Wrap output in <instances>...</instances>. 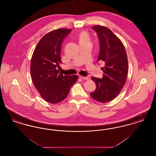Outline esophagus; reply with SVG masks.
<instances>
[{
    "label": "esophagus",
    "instance_id": "34e87169",
    "mask_svg": "<svg viewBox=\"0 0 156 156\" xmlns=\"http://www.w3.org/2000/svg\"><path fill=\"white\" fill-rule=\"evenodd\" d=\"M80 78L82 79V80H87L89 79L88 77H87V76H82V75H80Z\"/></svg>",
    "mask_w": 156,
    "mask_h": 156
}]
</instances>
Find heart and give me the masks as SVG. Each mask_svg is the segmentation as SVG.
<instances>
[{
  "instance_id": "b5f03b06",
  "label": "heart",
  "mask_w": 156,
  "mask_h": 156,
  "mask_svg": "<svg viewBox=\"0 0 156 156\" xmlns=\"http://www.w3.org/2000/svg\"><path fill=\"white\" fill-rule=\"evenodd\" d=\"M78 39H79L80 44L90 42V37H89V34L86 31L81 32L79 34Z\"/></svg>"
}]
</instances>
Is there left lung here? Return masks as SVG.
<instances>
[{
  "mask_svg": "<svg viewBox=\"0 0 156 156\" xmlns=\"http://www.w3.org/2000/svg\"><path fill=\"white\" fill-rule=\"evenodd\" d=\"M92 29L97 33L100 50L98 61H103L105 67L102 79L92 76L96 89L90 97L97 101L105 103L111 101L119 95L124 87L128 73V60L126 50L119 38L109 29L95 26Z\"/></svg>",
  "mask_w": 156,
  "mask_h": 156,
  "instance_id": "obj_1",
  "label": "left lung"
}]
</instances>
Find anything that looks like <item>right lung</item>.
Here are the masks:
<instances>
[{
  "mask_svg": "<svg viewBox=\"0 0 156 156\" xmlns=\"http://www.w3.org/2000/svg\"><path fill=\"white\" fill-rule=\"evenodd\" d=\"M71 29H59L46 34L38 43L31 59L30 73L33 84L47 102L57 104L68 96L78 76L59 74L62 63L60 53L64 38Z\"/></svg>",
  "mask_w": 156,
  "mask_h": 156,
  "instance_id": "1",
  "label": "right lung"
}]
</instances>
